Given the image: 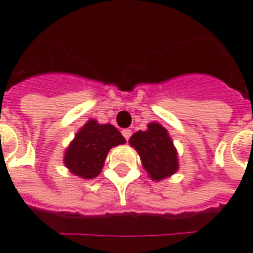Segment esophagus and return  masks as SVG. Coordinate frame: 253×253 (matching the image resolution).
<instances>
[{
  "mask_svg": "<svg viewBox=\"0 0 253 253\" xmlns=\"http://www.w3.org/2000/svg\"><path fill=\"white\" fill-rule=\"evenodd\" d=\"M131 130L130 128H125V130H122V134H123V137H125V139L126 141H128L130 139V137H131Z\"/></svg>",
  "mask_w": 253,
  "mask_h": 253,
  "instance_id": "1",
  "label": "esophagus"
}]
</instances>
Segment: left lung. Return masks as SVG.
I'll return each instance as SVG.
<instances>
[{"label": "left lung", "mask_w": 253, "mask_h": 253, "mask_svg": "<svg viewBox=\"0 0 253 253\" xmlns=\"http://www.w3.org/2000/svg\"><path fill=\"white\" fill-rule=\"evenodd\" d=\"M128 142L138 152L144 169L153 181H162L176 172V149L162 125L149 123L148 130L134 132Z\"/></svg>", "instance_id": "obj_1"}]
</instances>
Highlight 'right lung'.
I'll use <instances>...</instances> for the list:
<instances>
[{
    "label": "right lung",
    "instance_id": "1",
    "mask_svg": "<svg viewBox=\"0 0 253 253\" xmlns=\"http://www.w3.org/2000/svg\"><path fill=\"white\" fill-rule=\"evenodd\" d=\"M125 142L126 139L116 127L90 119L65 149V167L84 179L96 178L101 172L109 149Z\"/></svg>",
    "mask_w": 253,
    "mask_h": 253
}]
</instances>
